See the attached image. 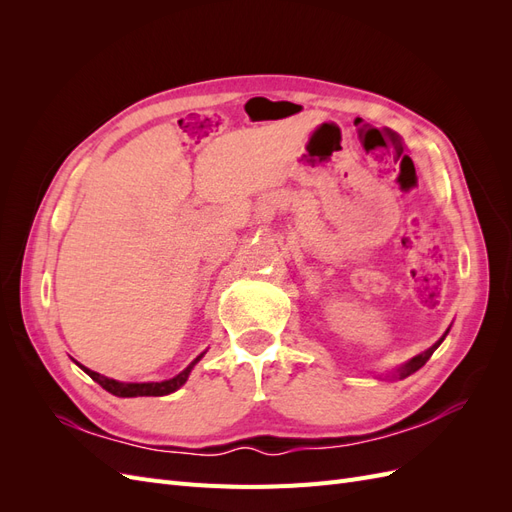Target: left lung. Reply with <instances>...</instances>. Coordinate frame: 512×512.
Returning a JSON list of instances; mask_svg holds the SVG:
<instances>
[{
	"label": "left lung",
	"mask_w": 512,
	"mask_h": 512,
	"mask_svg": "<svg viewBox=\"0 0 512 512\" xmlns=\"http://www.w3.org/2000/svg\"><path fill=\"white\" fill-rule=\"evenodd\" d=\"M446 333H448V331H446ZM446 333H444V335H442V337L438 339V342H436V344H433V346H431L429 350H425L423 354H418V356H414V359H410V361H408L406 365H401V367H399V369L395 371V374H393V376L401 380V378H408L410 374H414V371H418V369H421V367H423V365H425V363L429 361V356H431L433 352H436V348H438V346H440V344L444 342V337H446Z\"/></svg>",
	"instance_id": "1"
}]
</instances>
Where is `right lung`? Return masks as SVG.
Here are the masks:
<instances>
[{
    "instance_id": "add662e5",
    "label": "right lung",
    "mask_w": 512,
    "mask_h": 512,
    "mask_svg": "<svg viewBox=\"0 0 512 512\" xmlns=\"http://www.w3.org/2000/svg\"><path fill=\"white\" fill-rule=\"evenodd\" d=\"M203 356H205V352L196 356V359L188 367H185L181 374H177L175 378H170V380H162V382H119V380H113V378L100 376L98 371H91V369H87L79 363H76V365H79L91 380H96L102 386V389H106L108 393H113L117 397H162V395H168V393H175L179 386H183L185 380H188V376H190V371L194 369V365L200 359H203Z\"/></svg>"
}]
</instances>
